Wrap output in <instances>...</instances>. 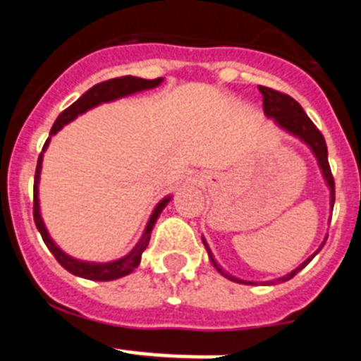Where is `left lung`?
<instances>
[{
  "label": "left lung",
  "instance_id": "left-lung-1",
  "mask_svg": "<svg viewBox=\"0 0 361 361\" xmlns=\"http://www.w3.org/2000/svg\"><path fill=\"white\" fill-rule=\"evenodd\" d=\"M258 90L262 92V97H264V114H266L267 117H273V119L279 123V126H282L283 130H288V132L293 133V135L300 137V139H302V141H304L305 145L312 149V153H314V157L318 159V164H320V168H322V173H324L325 183L329 184L331 206H334V178H333V173H331L329 161H327V145H325V139H324V135H322V132L317 128V126H314V123L309 119L307 114L304 111V108L300 106V104L296 103L291 95L282 94V92L273 90V88H267V86H258ZM202 242H204V245H206V250H208V255H209V258H212L213 266L219 269L220 275H224L226 279L233 280V282L253 283V282H244V280H238V279H235V276L224 273V271L219 267V264L215 262V258H213V255H212V251H209L206 240H202ZM320 247H324V244H322ZM314 255H312V257H314ZM312 257H309L304 264H300V266L296 267L295 271H291L288 276L279 279L276 282H286V280L293 279V276H295L298 271H302L309 262H311ZM269 283H275V282H269Z\"/></svg>",
  "mask_w": 361,
  "mask_h": 361
}]
</instances>
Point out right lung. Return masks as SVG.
<instances>
[{
    "instance_id": "add662e5",
    "label": "right lung",
    "mask_w": 361,
    "mask_h": 361,
    "mask_svg": "<svg viewBox=\"0 0 361 361\" xmlns=\"http://www.w3.org/2000/svg\"><path fill=\"white\" fill-rule=\"evenodd\" d=\"M162 82V78L157 79H141V78H133V75H123V78H116V79H108V81L97 82L95 86H92L90 90L85 92L81 97L75 101L73 104H70L66 110H63L59 114V117L54 123L52 130H50V137L54 133H57L59 130L68 124L70 121H73L78 116L85 114L86 110H90V108L97 106L101 103H108V101H114V99L124 97V95L135 94V92L141 90H148V88H155ZM50 137L47 139L43 146V152L47 149L50 142ZM43 152L39 153V159H37V166H36V175H34V222H36L37 229H39L41 237H43L44 244L52 251V255L56 257V260L65 267L66 271H70L72 275L81 276V279H88V280H99V282H108V280H116L121 279V276L130 275L139 262H141L142 251L146 250V245H148L149 237H152V229L157 222L159 215H161L162 209L166 208V204L170 202V197H166L162 199L161 202L157 204V208L153 209L152 216L148 220V226L145 229V235L139 240V244L133 247L132 253H128L126 257L119 258V260H114V262H106V264H95V262H81V260H75V258L68 257L66 253H63L54 240L50 238L49 231L44 228L43 219H41L39 213V199H37V184H39V173H41V161H43Z\"/></svg>"
}]
</instances>
